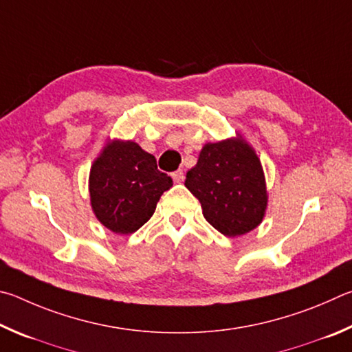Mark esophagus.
Returning <instances> with one entry per match:
<instances>
[{
  "mask_svg": "<svg viewBox=\"0 0 352 352\" xmlns=\"http://www.w3.org/2000/svg\"><path fill=\"white\" fill-rule=\"evenodd\" d=\"M171 177H173V181L179 184V182H184V177H186V176H184L182 170H176L175 173H171Z\"/></svg>",
  "mask_w": 352,
  "mask_h": 352,
  "instance_id": "esophagus-1",
  "label": "esophagus"
}]
</instances>
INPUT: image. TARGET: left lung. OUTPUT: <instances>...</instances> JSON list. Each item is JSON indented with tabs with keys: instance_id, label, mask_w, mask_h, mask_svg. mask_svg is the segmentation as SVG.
Listing matches in <instances>:
<instances>
[{
	"instance_id": "1",
	"label": "left lung",
	"mask_w": 352,
	"mask_h": 352,
	"mask_svg": "<svg viewBox=\"0 0 352 352\" xmlns=\"http://www.w3.org/2000/svg\"><path fill=\"white\" fill-rule=\"evenodd\" d=\"M186 187L202 214L226 236H241L261 224L267 207L266 179L256 153L241 135L206 144L187 171Z\"/></svg>"
}]
</instances>
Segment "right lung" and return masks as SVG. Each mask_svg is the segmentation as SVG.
Wrapping results in <instances>:
<instances>
[{"instance_id": "1", "label": "right lung", "mask_w": 352, "mask_h": 352, "mask_svg": "<svg viewBox=\"0 0 352 352\" xmlns=\"http://www.w3.org/2000/svg\"><path fill=\"white\" fill-rule=\"evenodd\" d=\"M171 186V177L157 170L156 157L135 142H108L91 166L92 212L111 232L128 235L153 217Z\"/></svg>"}]
</instances>
